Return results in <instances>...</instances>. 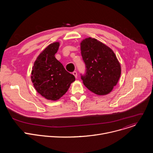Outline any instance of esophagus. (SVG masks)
Segmentation results:
<instances>
[{
  "label": "esophagus",
  "mask_w": 153,
  "mask_h": 153,
  "mask_svg": "<svg viewBox=\"0 0 153 153\" xmlns=\"http://www.w3.org/2000/svg\"><path fill=\"white\" fill-rule=\"evenodd\" d=\"M73 74L74 76V77H75L76 78L77 77V73L76 71H74V72L73 73Z\"/></svg>",
  "instance_id": "esophagus-1"
}]
</instances>
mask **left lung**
Listing matches in <instances>:
<instances>
[{"label": "left lung", "mask_w": 153, "mask_h": 153, "mask_svg": "<svg viewBox=\"0 0 153 153\" xmlns=\"http://www.w3.org/2000/svg\"><path fill=\"white\" fill-rule=\"evenodd\" d=\"M80 50L86 65L81 76L84 85L97 95L110 93L121 74L120 64L114 51L102 42L88 37L80 43Z\"/></svg>", "instance_id": "1"}]
</instances>
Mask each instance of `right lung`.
<instances>
[{"instance_id": "right-lung-1", "label": "right lung", "mask_w": 153, "mask_h": 153, "mask_svg": "<svg viewBox=\"0 0 153 153\" xmlns=\"http://www.w3.org/2000/svg\"><path fill=\"white\" fill-rule=\"evenodd\" d=\"M60 43L53 42L37 56L31 71V81L38 93L47 100H57L69 89L74 76L56 59Z\"/></svg>"}]
</instances>
